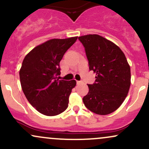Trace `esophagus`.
Instances as JSON below:
<instances>
[{
	"label": "esophagus",
	"instance_id": "1",
	"mask_svg": "<svg viewBox=\"0 0 149 149\" xmlns=\"http://www.w3.org/2000/svg\"><path fill=\"white\" fill-rule=\"evenodd\" d=\"M76 83H77V84L79 85V84H81V83H83V81H81V80H77Z\"/></svg>",
	"mask_w": 149,
	"mask_h": 149
}]
</instances>
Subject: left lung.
<instances>
[{
    "mask_svg": "<svg viewBox=\"0 0 149 149\" xmlns=\"http://www.w3.org/2000/svg\"><path fill=\"white\" fill-rule=\"evenodd\" d=\"M78 40L85 47L89 69L96 73L95 83L88 85L83 103L95 113H111L124 102L130 87V67L125 56L116 44L97 34Z\"/></svg>",
    "mask_w": 149,
    "mask_h": 149,
    "instance_id": "8db88e82",
    "label": "left lung"
}]
</instances>
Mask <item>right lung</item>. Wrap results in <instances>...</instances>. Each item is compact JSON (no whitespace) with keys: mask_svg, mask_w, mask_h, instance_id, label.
<instances>
[{"mask_svg":"<svg viewBox=\"0 0 149 149\" xmlns=\"http://www.w3.org/2000/svg\"><path fill=\"white\" fill-rule=\"evenodd\" d=\"M78 37L51 39L36 46L24 59L20 83L27 100L40 113L53 116L68 107L75 80H59V63Z\"/></svg>","mask_w":149,"mask_h":149,"instance_id":"right-lung-1","label":"right lung"}]
</instances>
